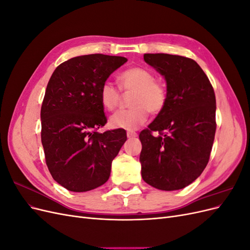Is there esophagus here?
I'll list each match as a JSON object with an SVG mask.
<instances>
[{
  "label": "esophagus",
  "instance_id": "1",
  "mask_svg": "<svg viewBox=\"0 0 250 250\" xmlns=\"http://www.w3.org/2000/svg\"><path fill=\"white\" fill-rule=\"evenodd\" d=\"M135 137H138V133L134 131H127V138L128 139H133Z\"/></svg>",
  "mask_w": 250,
  "mask_h": 250
}]
</instances>
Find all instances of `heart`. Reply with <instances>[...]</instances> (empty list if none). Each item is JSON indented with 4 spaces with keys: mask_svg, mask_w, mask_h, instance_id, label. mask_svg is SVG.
I'll return each mask as SVG.
<instances>
[{
    "mask_svg": "<svg viewBox=\"0 0 250 250\" xmlns=\"http://www.w3.org/2000/svg\"><path fill=\"white\" fill-rule=\"evenodd\" d=\"M119 83L123 90H132L131 108L120 110L110 117L112 128L132 130L142 126L148 119V113L157 115L164 110L168 100V89L165 83L155 79L152 71L142 66H132L119 75ZM99 98L102 106L115 110L120 104L121 94L112 82L104 81Z\"/></svg>",
    "mask_w": 250,
    "mask_h": 250,
    "instance_id": "heart-1",
    "label": "heart"
}]
</instances>
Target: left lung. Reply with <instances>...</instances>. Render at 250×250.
<instances>
[{"mask_svg":"<svg viewBox=\"0 0 250 250\" xmlns=\"http://www.w3.org/2000/svg\"><path fill=\"white\" fill-rule=\"evenodd\" d=\"M144 60L165 77L168 100L140 133L142 177L158 190H180L197 179L208 163L216 132L215 92L191 58L157 53L144 54Z\"/></svg>","mask_w":250,"mask_h":250,"instance_id":"8db88e82","label":"left lung"}]
</instances>
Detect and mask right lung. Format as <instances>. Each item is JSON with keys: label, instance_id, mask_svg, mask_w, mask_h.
Returning a JSON list of instances; mask_svg holds the SVG:
<instances>
[{"label": "right lung", "instance_id": "add662e5", "mask_svg": "<svg viewBox=\"0 0 250 250\" xmlns=\"http://www.w3.org/2000/svg\"><path fill=\"white\" fill-rule=\"evenodd\" d=\"M126 62L122 56H77L59 64L48 82L42 144L52 177L66 190L90 191L109 178L111 162L127 137L122 129L97 131L107 122L99 90Z\"/></svg>", "mask_w": 250, "mask_h": 250}]
</instances>
